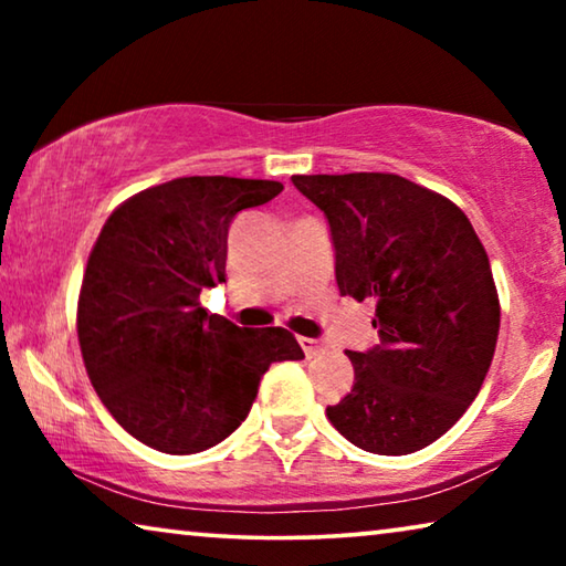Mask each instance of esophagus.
Here are the masks:
<instances>
[{
	"mask_svg": "<svg viewBox=\"0 0 566 566\" xmlns=\"http://www.w3.org/2000/svg\"><path fill=\"white\" fill-rule=\"evenodd\" d=\"M300 344H302V349L306 354V359L319 357V354H324V349H327L319 339H312V337H300Z\"/></svg>",
	"mask_w": 566,
	"mask_h": 566,
	"instance_id": "1",
	"label": "esophagus"
}]
</instances>
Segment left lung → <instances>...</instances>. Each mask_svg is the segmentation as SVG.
<instances>
[{
	"label": "left lung",
	"instance_id": "left-lung-1",
	"mask_svg": "<svg viewBox=\"0 0 566 566\" xmlns=\"http://www.w3.org/2000/svg\"><path fill=\"white\" fill-rule=\"evenodd\" d=\"M292 181L327 217L342 296L377 306L379 344L347 352L354 385L327 407L329 421L371 454L429 447L479 395L500 334V296L472 222L399 175Z\"/></svg>",
	"mask_w": 566,
	"mask_h": 566
}]
</instances>
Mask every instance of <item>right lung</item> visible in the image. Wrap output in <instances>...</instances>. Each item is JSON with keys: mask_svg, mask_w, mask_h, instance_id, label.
<instances>
[{"mask_svg": "<svg viewBox=\"0 0 566 566\" xmlns=\"http://www.w3.org/2000/svg\"><path fill=\"white\" fill-rule=\"evenodd\" d=\"M284 187L270 179L179 177L114 209L76 306L82 359L102 405L157 452L197 454L247 419L274 361L304 359L282 327H237L199 304L227 282L232 219Z\"/></svg>", "mask_w": 566, "mask_h": 566, "instance_id": "add662e5", "label": "right lung"}]
</instances>
